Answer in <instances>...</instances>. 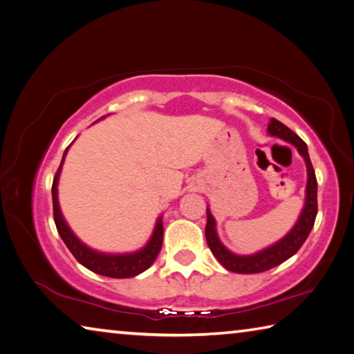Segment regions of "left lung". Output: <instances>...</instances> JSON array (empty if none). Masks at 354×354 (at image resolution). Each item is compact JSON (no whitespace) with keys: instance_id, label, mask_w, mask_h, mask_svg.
<instances>
[{"instance_id":"1","label":"left lung","mask_w":354,"mask_h":354,"mask_svg":"<svg viewBox=\"0 0 354 354\" xmlns=\"http://www.w3.org/2000/svg\"><path fill=\"white\" fill-rule=\"evenodd\" d=\"M268 132L270 136H277V138L290 142V145L299 151L303 160H305L308 171L305 205H303V209L299 219L295 222V225L290 228V232L286 236L277 241L275 244L253 253V255H236V253L228 250L227 247L221 243L218 232H216V219L213 218L209 208H207L205 236L209 250L213 252L216 259H218L227 270L236 272V274H259V272L269 270L272 268H275V266L284 263L290 257H294L309 236V233H311L315 222V216H317V178H315L311 160H309L306 142L303 141L299 135H295L289 127L284 126L283 122L275 120V118L270 120Z\"/></svg>"}]
</instances>
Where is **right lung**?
I'll return each mask as SVG.
<instances>
[{"instance_id":"right-lung-1","label":"right lung","mask_w":354,"mask_h":354,"mask_svg":"<svg viewBox=\"0 0 354 354\" xmlns=\"http://www.w3.org/2000/svg\"><path fill=\"white\" fill-rule=\"evenodd\" d=\"M70 146L65 149L64 157H62L60 166L57 172H55L54 182H53V208H54V222L57 227V232L60 238L64 239L68 250L73 253V257L77 261L95 274L110 277V278H132L140 275L152 266L155 258L158 257L161 250V244H163V219L161 216L155 222V228L152 232V236L149 238L147 244L142 249L130 253H104L91 249L86 244H84L76 234L73 233L70 225L66 224L64 214L60 212L59 205V196H57V185L62 166L66 157V152Z\"/></svg>"}]
</instances>
